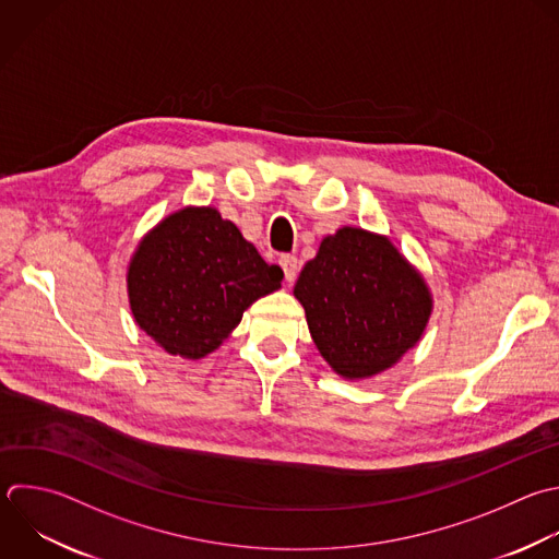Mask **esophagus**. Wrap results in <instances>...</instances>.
Returning a JSON list of instances; mask_svg holds the SVG:
<instances>
[{"label":"esophagus","instance_id":"1","mask_svg":"<svg viewBox=\"0 0 559 559\" xmlns=\"http://www.w3.org/2000/svg\"><path fill=\"white\" fill-rule=\"evenodd\" d=\"M280 266L284 269V277H286V282H288V284H290V282H295L297 271H299V260H297L295 255H282V258H280Z\"/></svg>","mask_w":559,"mask_h":559}]
</instances>
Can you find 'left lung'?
<instances>
[{
    "label": "left lung",
    "instance_id": "obj_1",
    "mask_svg": "<svg viewBox=\"0 0 559 559\" xmlns=\"http://www.w3.org/2000/svg\"><path fill=\"white\" fill-rule=\"evenodd\" d=\"M312 341L347 380L393 367L424 334L432 297L389 238L341 227L325 236L295 284Z\"/></svg>",
    "mask_w": 559,
    "mask_h": 559
}]
</instances>
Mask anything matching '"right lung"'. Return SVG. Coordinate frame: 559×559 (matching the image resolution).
<instances>
[{"mask_svg":"<svg viewBox=\"0 0 559 559\" xmlns=\"http://www.w3.org/2000/svg\"><path fill=\"white\" fill-rule=\"evenodd\" d=\"M240 229L214 207H183L138 245L127 273L135 323L168 354L199 360L231 334L242 312L282 286Z\"/></svg>","mask_w":559,"mask_h":559,"instance_id":"obj_1","label":"right lung"}]
</instances>
